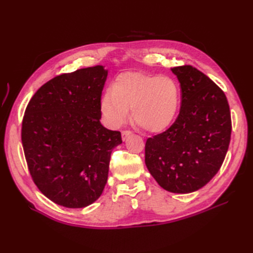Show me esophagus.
I'll list each match as a JSON object with an SVG mask.
<instances>
[{
    "instance_id": "34e87169",
    "label": "esophagus",
    "mask_w": 253,
    "mask_h": 253,
    "mask_svg": "<svg viewBox=\"0 0 253 253\" xmlns=\"http://www.w3.org/2000/svg\"><path fill=\"white\" fill-rule=\"evenodd\" d=\"M132 133L131 132H129V131H122L121 132V136H122V140H126V138H127V137L129 136V135H131Z\"/></svg>"
}]
</instances>
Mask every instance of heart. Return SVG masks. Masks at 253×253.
Returning <instances> with one entry per match:
<instances>
[{
  "label": "heart",
  "mask_w": 253,
  "mask_h": 253,
  "mask_svg": "<svg viewBox=\"0 0 253 253\" xmlns=\"http://www.w3.org/2000/svg\"><path fill=\"white\" fill-rule=\"evenodd\" d=\"M179 104V87L173 79L124 73L103 95L100 111L106 124L119 127L126 121L131 110L135 125L147 132L159 133L172 125Z\"/></svg>",
  "instance_id": "obj_1"
}]
</instances>
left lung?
I'll list each match as a JSON object with an SVG mask.
<instances>
[{
	"mask_svg": "<svg viewBox=\"0 0 253 253\" xmlns=\"http://www.w3.org/2000/svg\"><path fill=\"white\" fill-rule=\"evenodd\" d=\"M181 88L177 119L145 142V166L158 185L187 194L206 186L220 169L231 136L224 91L191 65L171 68Z\"/></svg>",
	"mask_w": 253,
	"mask_h": 253,
	"instance_id": "8db88e82",
	"label": "left lung"
}]
</instances>
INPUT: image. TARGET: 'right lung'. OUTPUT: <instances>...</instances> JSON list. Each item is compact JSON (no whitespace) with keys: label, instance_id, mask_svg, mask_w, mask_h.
I'll list each match as a JSON object with an SVG mask.
<instances>
[{"label":"right lung","instance_id":"obj_1","mask_svg":"<svg viewBox=\"0 0 253 253\" xmlns=\"http://www.w3.org/2000/svg\"><path fill=\"white\" fill-rule=\"evenodd\" d=\"M102 65L57 76L37 90L22 124L30 175L48 200L65 208L95 203L108 181L113 149L121 134L101 122Z\"/></svg>","mask_w":253,"mask_h":253}]
</instances>
